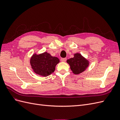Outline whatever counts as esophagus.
Wrapping results in <instances>:
<instances>
[{
    "instance_id": "34e87169",
    "label": "esophagus",
    "mask_w": 120,
    "mask_h": 120,
    "mask_svg": "<svg viewBox=\"0 0 120 120\" xmlns=\"http://www.w3.org/2000/svg\"><path fill=\"white\" fill-rule=\"evenodd\" d=\"M60 60L61 61H63V62H64V61H66L67 60V59L66 58H61Z\"/></svg>"
}]
</instances>
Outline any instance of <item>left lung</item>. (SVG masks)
Here are the masks:
<instances>
[{
	"label": "left lung",
	"instance_id": "left-lung-1",
	"mask_svg": "<svg viewBox=\"0 0 120 120\" xmlns=\"http://www.w3.org/2000/svg\"><path fill=\"white\" fill-rule=\"evenodd\" d=\"M67 63L70 66L71 70L75 75L82 73L89 65V61L79 53H75L74 57L67 60Z\"/></svg>",
	"mask_w": 120,
	"mask_h": 120
}]
</instances>
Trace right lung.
I'll return each mask as SVG.
<instances>
[{
	"mask_svg": "<svg viewBox=\"0 0 120 120\" xmlns=\"http://www.w3.org/2000/svg\"><path fill=\"white\" fill-rule=\"evenodd\" d=\"M59 63L60 60L57 57L52 56L46 52L38 55L34 54L30 60L34 71L43 77H47L52 74L55 70L56 65Z\"/></svg>",
	"mask_w": 120,
	"mask_h": 120,
	"instance_id": "right-lung-1",
	"label": "right lung"
}]
</instances>
